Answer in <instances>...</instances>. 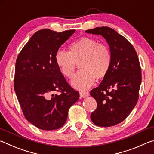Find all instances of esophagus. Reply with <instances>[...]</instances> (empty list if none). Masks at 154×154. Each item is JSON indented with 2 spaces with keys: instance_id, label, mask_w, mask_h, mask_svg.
Segmentation results:
<instances>
[{
  "instance_id": "obj_1",
  "label": "esophagus",
  "mask_w": 154,
  "mask_h": 154,
  "mask_svg": "<svg viewBox=\"0 0 154 154\" xmlns=\"http://www.w3.org/2000/svg\"><path fill=\"white\" fill-rule=\"evenodd\" d=\"M79 95L82 98H86L87 96H89V92H85V91H82L79 92Z\"/></svg>"
}]
</instances>
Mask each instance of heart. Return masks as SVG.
Here are the masks:
<instances>
[{
	"label": "heart",
	"mask_w": 154,
	"mask_h": 154,
	"mask_svg": "<svg viewBox=\"0 0 154 154\" xmlns=\"http://www.w3.org/2000/svg\"><path fill=\"white\" fill-rule=\"evenodd\" d=\"M69 52L60 49L56 53L55 61L61 73L67 78L73 76L77 64L81 71L72 78V86L84 90L90 88L95 78L105 77L110 69L111 54L103 43L90 37H82L69 45Z\"/></svg>",
	"instance_id": "obj_1"
}]
</instances>
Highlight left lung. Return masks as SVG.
<instances>
[{
	"label": "left lung",
	"mask_w": 154,
	"mask_h": 154,
	"mask_svg": "<svg viewBox=\"0 0 154 154\" xmlns=\"http://www.w3.org/2000/svg\"><path fill=\"white\" fill-rule=\"evenodd\" d=\"M85 32L102 36L111 54L108 73L90 92L97 103L90 118L96 126H113L123 122L137 105L141 83L139 58L132 44L111 28L97 27Z\"/></svg>",
	"instance_id": "1"
}]
</instances>
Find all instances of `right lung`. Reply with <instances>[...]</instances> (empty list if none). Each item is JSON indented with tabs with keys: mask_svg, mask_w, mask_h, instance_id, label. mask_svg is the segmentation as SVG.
Wrapping results in <instances>:
<instances>
[{
	"mask_svg": "<svg viewBox=\"0 0 154 154\" xmlns=\"http://www.w3.org/2000/svg\"><path fill=\"white\" fill-rule=\"evenodd\" d=\"M75 32L38 30L17 58L15 92L26 119L39 129L61 128L69 108L79 99V92L68 84L55 61L56 52Z\"/></svg>",
	"mask_w": 154,
	"mask_h": 154,
	"instance_id": "add662e5",
	"label": "right lung"
}]
</instances>
